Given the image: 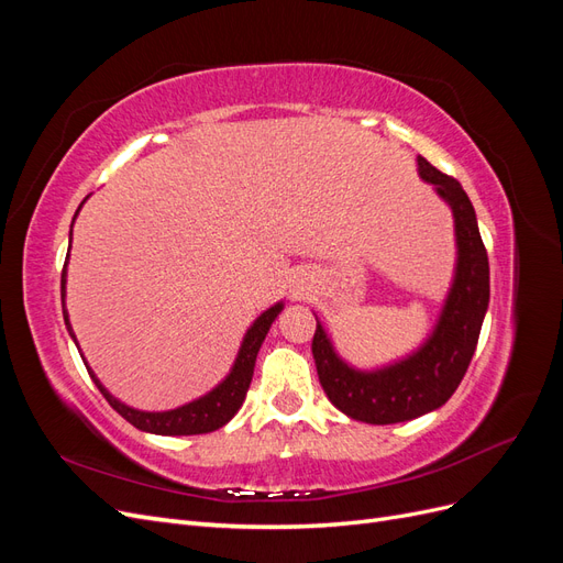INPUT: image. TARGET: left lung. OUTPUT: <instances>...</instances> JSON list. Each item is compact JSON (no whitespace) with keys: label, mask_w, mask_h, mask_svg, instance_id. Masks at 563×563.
<instances>
[{"label":"left lung","mask_w":563,"mask_h":563,"mask_svg":"<svg viewBox=\"0 0 563 563\" xmlns=\"http://www.w3.org/2000/svg\"><path fill=\"white\" fill-rule=\"evenodd\" d=\"M418 166L420 176L451 203L457 236L455 282L432 338L401 364L376 373L354 371L340 362L319 321L312 338L319 383L331 404L371 424L413 420L444 406L467 373L488 308V253L472 201L463 185L424 157H418Z\"/></svg>","instance_id":"8db88e82"}]
</instances>
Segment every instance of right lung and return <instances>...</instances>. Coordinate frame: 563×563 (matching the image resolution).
I'll list each match as a JSON object with an SVG mask.
<instances>
[{
	"instance_id": "add662e5",
	"label": "right lung",
	"mask_w": 563,
	"mask_h": 563,
	"mask_svg": "<svg viewBox=\"0 0 563 563\" xmlns=\"http://www.w3.org/2000/svg\"><path fill=\"white\" fill-rule=\"evenodd\" d=\"M60 298H65V267H63V275H60ZM279 312H282V302L255 319V323L249 329V333L244 338L240 356H236V362H234V368L230 371V376L223 383H220L213 391H209L207 397H201L192 404H185V406L176 408V411H164V413L135 411V408H129L122 401H117L110 395V391L98 383V378L93 376V371L89 366H87V371H89V376L93 378L96 387L100 389V395H103L108 399V404L114 408V411L122 418H126L133 424V428H139L143 432H152V434H166V437L209 434L218 428H223V424L230 422L234 418V413L240 411V406L244 404V397H246L251 378H253L255 356H258V350H261L263 340H265V335L272 327V321L277 319ZM65 323H67V331H70V335L75 338L70 321H67V312H65ZM75 343H77V340H75ZM84 364H87V362H84Z\"/></svg>"
}]
</instances>
